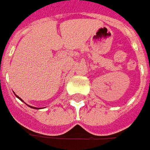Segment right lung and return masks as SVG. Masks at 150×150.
Instances as JSON below:
<instances>
[{
	"label": "right lung",
	"mask_w": 150,
	"mask_h": 150,
	"mask_svg": "<svg viewBox=\"0 0 150 150\" xmlns=\"http://www.w3.org/2000/svg\"><path fill=\"white\" fill-rule=\"evenodd\" d=\"M17 97H18V98H19V99H20V100H21V98H20V97H19V96H17ZM21 101H22V100H21ZM31 108H34V109H38V108H36V107H33V106H30Z\"/></svg>",
	"instance_id": "right-lung-1"
}]
</instances>
